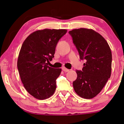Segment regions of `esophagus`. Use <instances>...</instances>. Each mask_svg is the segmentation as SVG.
<instances>
[{"instance_id": "1", "label": "esophagus", "mask_w": 124, "mask_h": 124, "mask_svg": "<svg viewBox=\"0 0 124 124\" xmlns=\"http://www.w3.org/2000/svg\"><path fill=\"white\" fill-rule=\"evenodd\" d=\"M62 70L65 72H69V69L66 68H65V67H62Z\"/></svg>"}]
</instances>
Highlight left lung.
Instances as JSON below:
<instances>
[{
  "mask_svg": "<svg viewBox=\"0 0 124 124\" xmlns=\"http://www.w3.org/2000/svg\"><path fill=\"white\" fill-rule=\"evenodd\" d=\"M69 34L79 58L85 60L82 70H76L74 90L81 97L91 99L101 92L111 77V50L106 39L92 29H73Z\"/></svg>",
  "mask_w": 124,
  "mask_h": 124,
  "instance_id": "1",
  "label": "left lung"
}]
</instances>
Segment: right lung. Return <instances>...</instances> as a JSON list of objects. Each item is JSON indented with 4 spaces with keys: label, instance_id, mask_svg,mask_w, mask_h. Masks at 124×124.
Here are the masks:
<instances>
[{
    "label": "right lung",
    "instance_id": "add662e5",
    "mask_svg": "<svg viewBox=\"0 0 124 124\" xmlns=\"http://www.w3.org/2000/svg\"><path fill=\"white\" fill-rule=\"evenodd\" d=\"M65 29H46L33 32L24 40L17 60V68L25 89L38 99L50 98L56 87L61 69L47 65L54 57L59 40Z\"/></svg>",
    "mask_w": 124,
    "mask_h": 124
}]
</instances>
